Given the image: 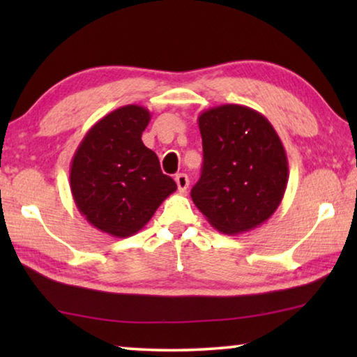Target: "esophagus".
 <instances>
[{
    "label": "esophagus",
    "instance_id": "34e87169",
    "mask_svg": "<svg viewBox=\"0 0 357 357\" xmlns=\"http://www.w3.org/2000/svg\"><path fill=\"white\" fill-rule=\"evenodd\" d=\"M174 181H176L178 190L181 193H184L187 190V187H189V178H187V174H184V173L176 174V178H174Z\"/></svg>",
    "mask_w": 357,
    "mask_h": 357
}]
</instances>
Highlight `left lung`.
I'll return each instance as SVG.
<instances>
[{
  "mask_svg": "<svg viewBox=\"0 0 357 357\" xmlns=\"http://www.w3.org/2000/svg\"><path fill=\"white\" fill-rule=\"evenodd\" d=\"M203 168L190 197L225 234L257 228L285 195L288 159L273 124L253 108L225 104L198 116Z\"/></svg>",
  "mask_w": 357,
  "mask_h": 357,
  "instance_id": "left-lung-1",
  "label": "left lung"
}]
</instances>
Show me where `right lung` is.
<instances>
[{
  "mask_svg": "<svg viewBox=\"0 0 357 357\" xmlns=\"http://www.w3.org/2000/svg\"><path fill=\"white\" fill-rule=\"evenodd\" d=\"M149 119L144 107H119L86 132L72 157L75 206L93 227L114 238L140 231L176 190L154 151L142 142Z\"/></svg>",
  "mask_w": 357,
  "mask_h": 357,
  "instance_id": "obj_1",
  "label": "right lung"
}]
</instances>
